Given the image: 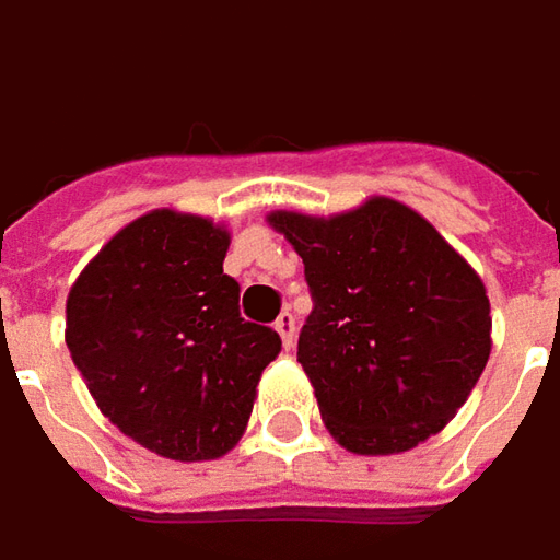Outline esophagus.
I'll list each match as a JSON object with an SVG mask.
<instances>
[{
    "label": "esophagus",
    "instance_id": "1",
    "mask_svg": "<svg viewBox=\"0 0 560 560\" xmlns=\"http://www.w3.org/2000/svg\"><path fill=\"white\" fill-rule=\"evenodd\" d=\"M273 327H277V334H280V340H283V347L287 350H293L295 343V318L293 312H283L277 322H273Z\"/></svg>",
    "mask_w": 560,
    "mask_h": 560
}]
</instances>
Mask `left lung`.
<instances>
[{
    "label": "left lung",
    "instance_id": "8db88e82",
    "mask_svg": "<svg viewBox=\"0 0 560 560\" xmlns=\"http://www.w3.org/2000/svg\"><path fill=\"white\" fill-rule=\"evenodd\" d=\"M315 299L299 362L324 425L362 457L404 454L466 404L491 352L482 277L432 223L394 198L312 217L273 210Z\"/></svg>",
    "mask_w": 560,
    "mask_h": 560
}]
</instances>
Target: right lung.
Returning <instances> with one entry per match:
<instances>
[{
  "label": "right lung",
  "mask_w": 560,
  "mask_h": 560,
  "mask_svg": "<svg viewBox=\"0 0 560 560\" xmlns=\"http://www.w3.org/2000/svg\"><path fill=\"white\" fill-rule=\"evenodd\" d=\"M230 233L156 208L109 238L66 299V343L100 412L166 460H217L245 434L258 381L280 352L238 318L223 273Z\"/></svg>",
  "instance_id": "right-lung-1"
}]
</instances>
